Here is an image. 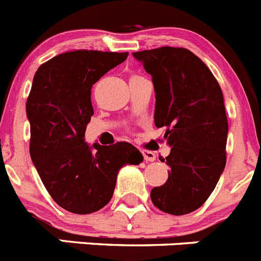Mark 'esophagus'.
Segmentation results:
<instances>
[{"instance_id": "1", "label": "esophagus", "mask_w": 261, "mask_h": 261, "mask_svg": "<svg viewBox=\"0 0 261 261\" xmlns=\"http://www.w3.org/2000/svg\"><path fill=\"white\" fill-rule=\"evenodd\" d=\"M142 155H144V159L146 162H153V161H155V154L153 151L142 150Z\"/></svg>"}]
</instances>
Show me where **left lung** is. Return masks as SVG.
Masks as SVG:
<instances>
[{
	"label": "left lung",
	"instance_id": "left-lung-1",
	"mask_svg": "<svg viewBox=\"0 0 261 261\" xmlns=\"http://www.w3.org/2000/svg\"><path fill=\"white\" fill-rule=\"evenodd\" d=\"M153 78L154 123L165 126L171 168L163 186L150 192L159 211L183 216L199 209L226 165L227 117L213 73L186 48L161 47L133 53ZM165 161V159H163Z\"/></svg>",
	"mask_w": 261,
	"mask_h": 261
}]
</instances>
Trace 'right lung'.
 I'll return each instance as SVG.
<instances>
[{"mask_svg": "<svg viewBox=\"0 0 261 261\" xmlns=\"http://www.w3.org/2000/svg\"><path fill=\"white\" fill-rule=\"evenodd\" d=\"M126 57L128 52L71 50L40 65L32 81L26 103L30 155L50 197L71 213L102 209L112 199L120 168L144 161L128 142H85L94 115L91 87Z\"/></svg>", "mask_w": 261, "mask_h": 261, "instance_id": "right-lung-1", "label": "right lung"}]
</instances>
